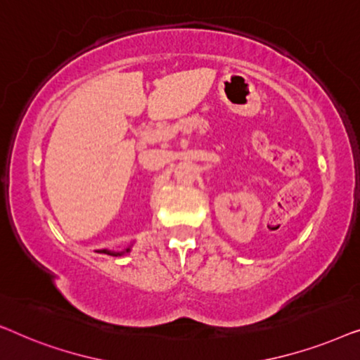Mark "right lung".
Instances as JSON below:
<instances>
[{
  "label": "right lung",
  "instance_id": "obj_1",
  "mask_svg": "<svg viewBox=\"0 0 360 360\" xmlns=\"http://www.w3.org/2000/svg\"><path fill=\"white\" fill-rule=\"evenodd\" d=\"M131 250V248H127V249H124V250H121V252H115V250H105L106 254H110V255H122V254H126V252H129Z\"/></svg>",
  "mask_w": 360,
  "mask_h": 360
}]
</instances>
